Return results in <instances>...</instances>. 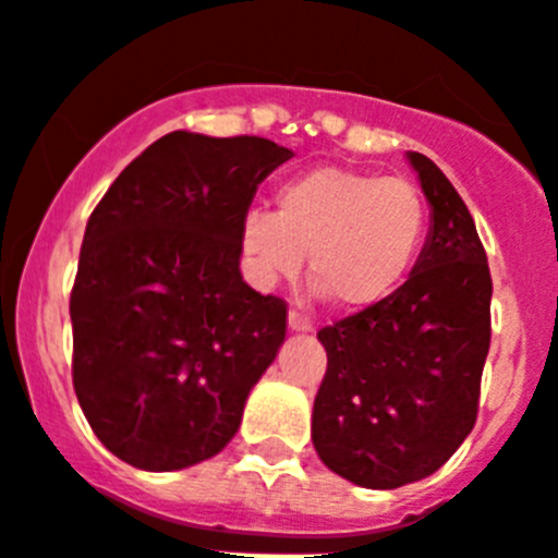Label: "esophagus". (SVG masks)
<instances>
[{
  "instance_id": "1",
  "label": "esophagus",
  "mask_w": 558,
  "mask_h": 558,
  "mask_svg": "<svg viewBox=\"0 0 558 558\" xmlns=\"http://www.w3.org/2000/svg\"><path fill=\"white\" fill-rule=\"evenodd\" d=\"M289 328L291 330H311L314 328V319H311L308 314H303V311L291 308L289 311Z\"/></svg>"
}]
</instances>
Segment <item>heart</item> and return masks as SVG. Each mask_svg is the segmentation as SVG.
<instances>
[{"instance_id": "heart-1", "label": "heart", "mask_w": 558, "mask_h": 558, "mask_svg": "<svg viewBox=\"0 0 558 558\" xmlns=\"http://www.w3.org/2000/svg\"><path fill=\"white\" fill-rule=\"evenodd\" d=\"M428 233L414 183L344 167H316L278 185L275 214L242 219V253L258 283L289 280L308 253L311 278L348 311L389 300L409 278Z\"/></svg>"}]
</instances>
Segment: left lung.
Returning <instances> with one entry per match:
<instances>
[{
  "instance_id": "left-lung-1",
  "label": "left lung",
  "mask_w": 558,
  "mask_h": 558,
  "mask_svg": "<svg viewBox=\"0 0 558 558\" xmlns=\"http://www.w3.org/2000/svg\"><path fill=\"white\" fill-rule=\"evenodd\" d=\"M434 228L389 300L319 330L328 369L311 439L336 475L398 489L436 473L478 416L492 278L473 217L434 160L409 153Z\"/></svg>"
}]
</instances>
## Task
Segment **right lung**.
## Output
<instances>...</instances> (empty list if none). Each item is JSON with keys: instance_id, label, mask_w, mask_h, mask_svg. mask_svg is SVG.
Listing matches in <instances>:
<instances>
[{"instance_id": "add662e5", "label": "right lung", "mask_w": 558, "mask_h": 558, "mask_svg": "<svg viewBox=\"0 0 558 558\" xmlns=\"http://www.w3.org/2000/svg\"><path fill=\"white\" fill-rule=\"evenodd\" d=\"M291 153L258 135H163L88 217L72 380L113 456L169 473L217 456L286 339L283 298L239 272L255 189Z\"/></svg>"}]
</instances>
